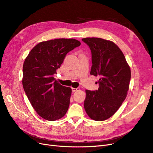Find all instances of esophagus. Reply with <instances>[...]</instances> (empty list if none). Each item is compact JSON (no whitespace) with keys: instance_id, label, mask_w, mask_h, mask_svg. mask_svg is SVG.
<instances>
[{"instance_id":"obj_1","label":"esophagus","mask_w":153,"mask_h":153,"mask_svg":"<svg viewBox=\"0 0 153 153\" xmlns=\"http://www.w3.org/2000/svg\"><path fill=\"white\" fill-rule=\"evenodd\" d=\"M79 89H80L79 88H72V91L73 92H75V91H78Z\"/></svg>"}]
</instances>
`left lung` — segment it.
<instances>
[{"label": "left lung", "instance_id": "left-lung-1", "mask_svg": "<svg viewBox=\"0 0 153 153\" xmlns=\"http://www.w3.org/2000/svg\"><path fill=\"white\" fill-rule=\"evenodd\" d=\"M91 51L90 74L100 76L99 88L86 90L84 108L94 121H105L117 112L126 99L131 70L122 51L112 41L98 38L82 39Z\"/></svg>", "mask_w": 153, "mask_h": 153}]
</instances>
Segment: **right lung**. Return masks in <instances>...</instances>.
Instances as JSON below:
<instances>
[{"label": "right lung", "mask_w": 153, "mask_h": 153, "mask_svg": "<svg viewBox=\"0 0 153 153\" xmlns=\"http://www.w3.org/2000/svg\"><path fill=\"white\" fill-rule=\"evenodd\" d=\"M80 44L75 39L43 41L31 50L25 60L23 87L32 107L46 120L56 121L67 112L71 89L59 84L53 75L66 54Z\"/></svg>", "instance_id": "1"}]
</instances>
